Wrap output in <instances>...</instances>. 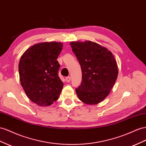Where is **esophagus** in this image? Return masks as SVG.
I'll return each instance as SVG.
<instances>
[{"label":"esophagus","mask_w":146,"mask_h":146,"mask_svg":"<svg viewBox=\"0 0 146 146\" xmlns=\"http://www.w3.org/2000/svg\"><path fill=\"white\" fill-rule=\"evenodd\" d=\"M70 79H71V78H70V76H68V77H67L66 78V82H68V83H69L70 81Z\"/></svg>","instance_id":"34e87169"}]
</instances>
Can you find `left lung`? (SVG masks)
Segmentation results:
<instances>
[{
  "mask_svg": "<svg viewBox=\"0 0 146 146\" xmlns=\"http://www.w3.org/2000/svg\"><path fill=\"white\" fill-rule=\"evenodd\" d=\"M81 66L82 80L76 89L79 100L87 104L100 103L109 94L118 76L112 53L91 41L70 42Z\"/></svg>",
  "mask_w": 146,
  "mask_h": 146,
  "instance_id": "1",
  "label": "left lung"
}]
</instances>
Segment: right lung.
<instances>
[{
	"label": "right lung",
	"mask_w": 146,
	"mask_h": 146,
	"mask_svg": "<svg viewBox=\"0 0 146 146\" xmlns=\"http://www.w3.org/2000/svg\"><path fill=\"white\" fill-rule=\"evenodd\" d=\"M62 48L60 42H44L27 49L21 57L19 74L21 84L29 99L40 106L56 101L63 87L58 76L56 60Z\"/></svg>",
	"instance_id": "right-lung-1"
}]
</instances>
